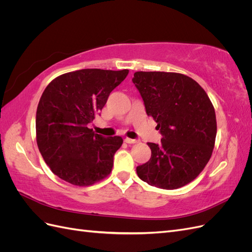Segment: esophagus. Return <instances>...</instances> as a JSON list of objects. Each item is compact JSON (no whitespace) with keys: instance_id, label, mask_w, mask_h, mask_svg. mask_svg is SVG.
I'll list each match as a JSON object with an SVG mask.
<instances>
[{"instance_id":"1","label":"esophagus","mask_w":252,"mask_h":252,"mask_svg":"<svg viewBox=\"0 0 252 252\" xmlns=\"http://www.w3.org/2000/svg\"><path fill=\"white\" fill-rule=\"evenodd\" d=\"M127 144H134V143H136L138 142V140H134V139H129V138H125V140H124Z\"/></svg>"}]
</instances>
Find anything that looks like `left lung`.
Masks as SVG:
<instances>
[{
    "mask_svg": "<svg viewBox=\"0 0 252 252\" xmlns=\"http://www.w3.org/2000/svg\"><path fill=\"white\" fill-rule=\"evenodd\" d=\"M132 82L163 136L159 144L147 143L151 158L136 167V173L158 188L187 185L205 168L215 147L217 120L211 101L199 84L181 73L138 71Z\"/></svg>",
    "mask_w": 252,
    "mask_h": 252,
    "instance_id": "8db88e82",
    "label": "left lung"
}]
</instances>
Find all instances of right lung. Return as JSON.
Listing matches in <instances>:
<instances>
[{
    "label": "right lung",
    "instance_id": "1",
    "mask_svg": "<svg viewBox=\"0 0 252 252\" xmlns=\"http://www.w3.org/2000/svg\"><path fill=\"white\" fill-rule=\"evenodd\" d=\"M127 69H81L64 73L45 88L36 109L37 147L51 171L72 185L89 186L111 172L121 136L88 128Z\"/></svg>",
    "mask_w": 252,
    "mask_h": 252
}]
</instances>
